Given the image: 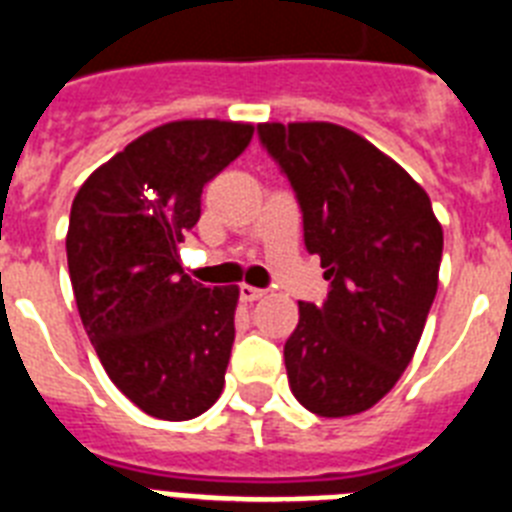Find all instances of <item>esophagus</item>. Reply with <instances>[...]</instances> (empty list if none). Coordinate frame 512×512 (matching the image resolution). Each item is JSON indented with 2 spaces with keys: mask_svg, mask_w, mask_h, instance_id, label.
I'll list each match as a JSON object with an SVG mask.
<instances>
[{
  "mask_svg": "<svg viewBox=\"0 0 512 512\" xmlns=\"http://www.w3.org/2000/svg\"><path fill=\"white\" fill-rule=\"evenodd\" d=\"M239 297H242L244 302H257V299L265 297V289H257V286L242 284V286H239Z\"/></svg>",
  "mask_w": 512,
  "mask_h": 512,
  "instance_id": "obj_1",
  "label": "esophagus"
}]
</instances>
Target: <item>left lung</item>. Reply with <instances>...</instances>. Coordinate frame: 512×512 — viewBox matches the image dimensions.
Wrapping results in <instances>:
<instances>
[{"label": "left lung", "mask_w": 512, "mask_h": 512, "mask_svg": "<svg viewBox=\"0 0 512 512\" xmlns=\"http://www.w3.org/2000/svg\"><path fill=\"white\" fill-rule=\"evenodd\" d=\"M260 144L289 178L305 247L331 281L323 305L299 302L284 344L302 407L363 413L402 376L439 284L444 236L429 194L355 131L334 123H260Z\"/></svg>", "instance_id": "8db88e82"}]
</instances>
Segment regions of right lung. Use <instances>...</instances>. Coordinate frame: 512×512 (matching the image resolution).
<instances>
[{
	"label": "right lung",
	"instance_id": "add662e5",
	"mask_svg": "<svg viewBox=\"0 0 512 512\" xmlns=\"http://www.w3.org/2000/svg\"><path fill=\"white\" fill-rule=\"evenodd\" d=\"M252 134L231 120L152 128L94 170L70 207L65 249L83 328L112 384L152 418H197L226 384L239 286L191 281L178 244L197 226L207 181Z\"/></svg>",
	"mask_w": 512,
	"mask_h": 512
}]
</instances>
